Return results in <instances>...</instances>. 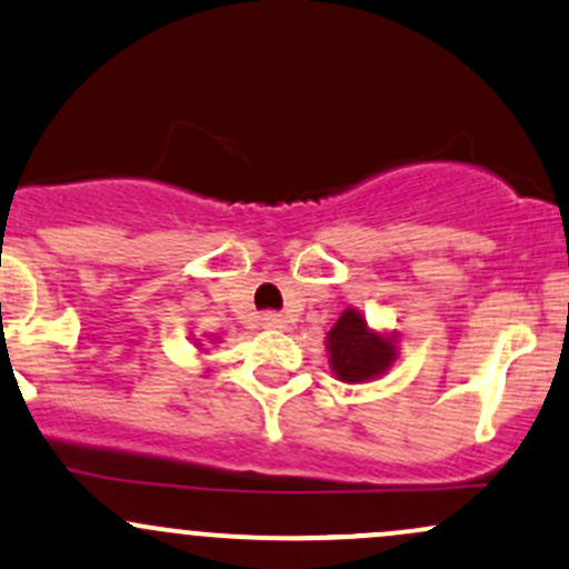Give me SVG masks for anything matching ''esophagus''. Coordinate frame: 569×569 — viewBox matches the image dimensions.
<instances>
[{
	"instance_id": "obj_1",
	"label": "esophagus",
	"mask_w": 569,
	"mask_h": 569,
	"mask_svg": "<svg viewBox=\"0 0 569 569\" xmlns=\"http://www.w3.org/2000/svg\"><path fill=\"white\" fill-rule=\"evenodd\" d=\"M261 327H264V329H286V327H289V321H286V318L280 313H272V310H270V313L261 316Z\"/></svg>"
}]
</instances>
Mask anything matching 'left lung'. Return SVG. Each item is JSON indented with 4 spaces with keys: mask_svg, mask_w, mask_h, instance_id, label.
Listing matches in <instances>:
<instances>
[{
    "mask_svg": "<svg viewBox=\"0 0 569 569\" xmlns=\"http://www.w3.org/2000/svg\"><path fill=\"white\" fill-rule=\"evenodd\" d=\"M329 367L342 383H367L397 361V332H378L359 310L346 308L327 332Z\"/></svg>",
    "mask_w": 569,
    "mask_h": 569,
    "instance_id": "8db88e82",
    "label": "left lung"
}]
</instances>
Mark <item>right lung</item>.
I'll return each mask as SVG.
<instances>
[{"label":"right lung","mask_w":569,"mask_h":569,"mask_svg":"<svg viewBox=\"0 0 569 569\" xmlns=\"http://www.w3.org/2000/svg\"><path fill=\"white\" fill-rule=\"evenodd\" d=\"M197 348H199V351H204V348H202V342H199V340H197Z\"/></svg>","instance_id":"add662e5"}]
</instances>
